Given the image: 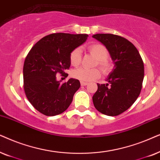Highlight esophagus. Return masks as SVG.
<instances>
[{"mask_svg": "<svg viewBox=\"0 0 160 160\" xmlns=\"http://www.w3.org/2000/svg\"><path fill=\"white\" fill-rule=\"evenodd\" d=\"M80 84H81V86H87V85H88V82H86L81 81V82H80Z\"/></svg>", "mask_w": 160, "mask_h": 160, "instance_id": "obj_1", "label": "esophagus"}]
</instances>
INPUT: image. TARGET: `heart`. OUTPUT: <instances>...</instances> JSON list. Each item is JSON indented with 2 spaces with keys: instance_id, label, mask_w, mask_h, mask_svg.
I'll use <instances>...</instances> for the list:
<instances>
[{
  "instance_id": "obj_1",
  "label": "heart",
  "mask_w": 160,
  "mask_h": 160,
  "mask_svg": "<svg viewBox=\"0 0 160 160\" xmlns=\"http://www.w3.org/2000/svg\"><path fill=\"white\" fill-rule=\"evenodd\" d=\"M89 52L97 58L96 65H99L104 74H107L111 72L112 64L108 60L109 52L105 46L101 44H92L88 46ZM70 63L74 67H78L81 62V50L77 48L72 51L69 55ZM72 76L82 82H91L101 76V72L98 68L86 69L78 68L72 72Z\"/></svg>"
}]
</instances>
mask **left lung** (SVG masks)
<instances>
[{
  "label": "left lung",
  "instance_id": "1",
  "mask_svg": "<svg viewBox=\"0 0 160 160\" xmlns=\"http://www.w3.org/2000/svg\"><path fill=\"white\" fill-rule=\"evenodd\" d=\"M105 45L114 67L108 74L107 84L97 83L92 99L98 111L110 116L120 115L138 99L144 78V65L139 52L125 38L111 33L92 36Z\"/></svg>",
  "mask_w": 160,
  "mask_h": 160
}]
</instances>
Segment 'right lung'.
<instances>
[{
    "label": "right lung",
    "mask_w": 160,
    "mask_h": 160,
    "mask_svg": "<svg viewBox=\"0 0 160 160\" xmlns=\"http://www.w3.org/2000/svg\"><path fill=\"white\" fill-rule=\"evenodd\" d=\"M88 37L87 34L52 33L40 39L30 50L23 66V87L27 99L41 113L56 116L69 107L80 82L70 78L61 83L56 74L67 78L64 70L70 67V53Z\"/></svg>",
    "instance_id": "1"
}]
</instances>
